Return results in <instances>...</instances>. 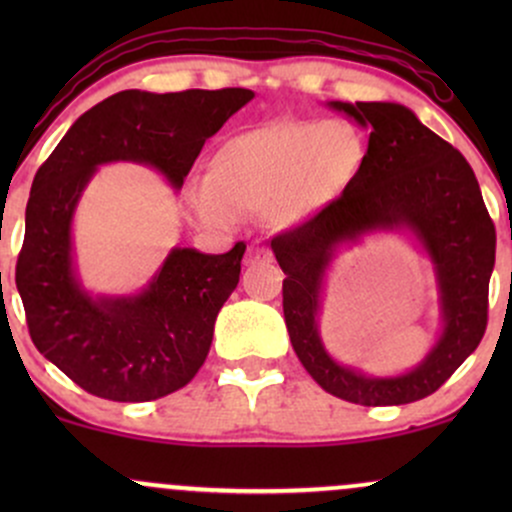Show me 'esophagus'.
Here are the masks:
<instances>
[{"label":"esophagus","instance_id":"obj_1","mask_svg":"<svg viewBox=\"0 0 512 512\" xmlns=\"http://www.w3.org/2000/svg\"><path fill=\"white\" fill-rule=\"evenodd\" d=\"M274 262L272 250L264 248V245H252L248 250V257H245V264H269Z\"/></svg>","mask_w":512,"mask_h":512}]
</instances>
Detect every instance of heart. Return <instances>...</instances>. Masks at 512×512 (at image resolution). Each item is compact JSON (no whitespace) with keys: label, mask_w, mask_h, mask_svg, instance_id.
<instances>
[{"label":"heart","mask_w":512,"mask_h":512,"mask_svg":"<svg viewBox=\"0 0 512 512\" xmlns=\"http://www.w3.org/2000/svg\"><path fill=\"white\" fill-rule=\"evenodd\" d=\"M366 158V134L346 117L264 122L214 151L207 180L185 187L182 207L209 231L238 226L243 211H262L276 228H296L337 204Z\"/></svg>","instance_id":"1"}]
</instances>
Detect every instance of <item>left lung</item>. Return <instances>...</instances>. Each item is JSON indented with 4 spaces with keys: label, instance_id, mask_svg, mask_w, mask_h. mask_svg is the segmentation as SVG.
<instances>
[{
    "label": "left lung",
    "instance_id": "1",
    "mask_svg": "<svg viewBox=\"0 0 512 512\" xmlns=\"http://www.w3.org/2000/svg\"><path fill=\"white\" fill-rule=\"evenodd\" d=\"M368 129V158L349 192L313 221L272 240L284 269V317L303 368L330 395L363 407H395L438 390L486 332L496 231L474 170L407 105L327 101ZM378 232H399L432 262L441 330L427 356L404 374L346 367L319 334L326 274L342 249Z\"/></svg>",
    "mask_w": 512,
    "mask_h": 512
}]
</instances>
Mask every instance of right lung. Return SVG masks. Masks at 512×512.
Wrapping results in <instances>:
<instances>
[{"label":"right lung","mask_w":512,"mask_h":512,"mask_svg":"<svg viewBox=\"0 0 512 512\" xmlns=\"http://www.w3.org/2000/svg\"><path fill=\"white\" fill-rule=\"evenodd\" d=\"M252 98L250 88L120 91L86 110L35 173L16 289L35 349L91 395L151 402L190 383L238 286L245 243L223 255L175 245L144 289L93 293L74 250L88 182L108 163H139L180 192L204 142Z\"/></svg>","instance_id":"obj_1"}]
</instances>
